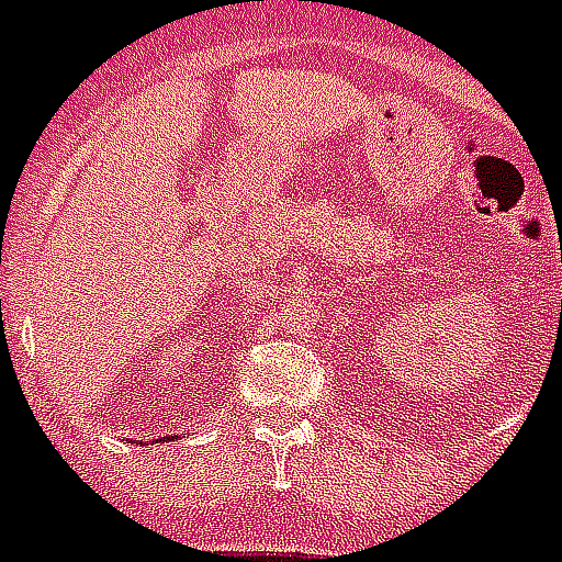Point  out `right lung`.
<instances>
[{
    "label": "right lung",
    "instance_id": "right-lung-1",
    "mask_svg": "<svg viewBox=\"0 0 562 562\" xmlns=\"http://www.w3.org/2000/svg\"><path fill=\"white\" fill-rule=\"evenodd\" d=\"M157 441H166V436H162V439H157Z\"/></svg>",
    "mask_w": 562,
    "mask_h": 562
}]
</instances>
